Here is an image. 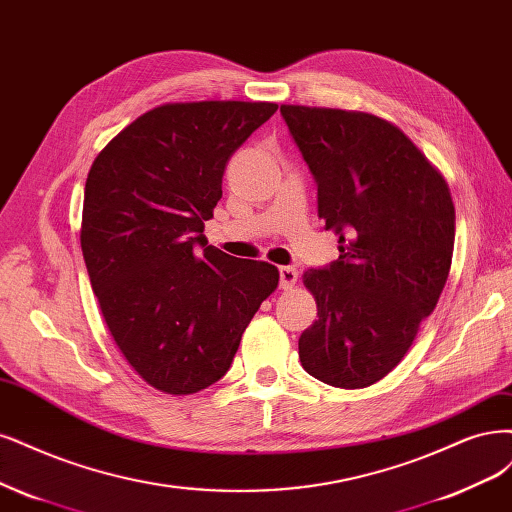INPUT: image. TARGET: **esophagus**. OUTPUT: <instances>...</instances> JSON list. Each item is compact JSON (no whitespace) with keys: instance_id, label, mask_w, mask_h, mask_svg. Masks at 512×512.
<instances>
[{"instance_id":"34e87169","label":"esophagus","mask_w":512,"mask_h":512,"mask_svg":"<svg viewBox=\"0 0 512 512\" xmlns=\"http://www.w3.org/2000/svg\"><path fill=\"white\" fill-rule=\"evenodd\" d=\"M298 281V271L294 267H281L279 269V286L281 290H290Z\"/></svg>"}]
</instances>
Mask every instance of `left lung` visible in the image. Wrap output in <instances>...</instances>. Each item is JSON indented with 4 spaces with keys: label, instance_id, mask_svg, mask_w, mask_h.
Returning <instances> with one entry per match:
<instances>
[{
    "label": "left lung",
    "instance_id": "1",
    "mask_svg": "<svg viewBox=\"0 0 512 512\" xmlns=\"http://www.w3.org/2000/svg\"><path fill=\"white\" fill-rule=\"evenodd\" d=\"M317 182L339 260L307 269L317 320L298 339L307 373L343 390L383 379L443 292L455 241L451 190L396 125L375 114L281 105Z\"/></svg>",
    "mask_w": 512,
    "mask_h": 512
}]
</instances>
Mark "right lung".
I'll use <instances>...</instances> for the list:
<instances>
[{
    "label": "right lung",
    "mask_w": 512,
    "mask_h": 512,
    "mask_svg": "<svg viewBox=\"0 0 512 512\" xmlns=\"http://www.w3.org/2000/svg\"><path fill=\"white\" fill-rule=\"evenodd\" d=\"M275 110L269 101L163 103L88 171L80 245L93 292L120 354L165 394L222 379L277 290L273 264L233 258L203 237L228 158Z\"/></svg>",
    "instance_id": "right-lung-1"
}]
</instances>
